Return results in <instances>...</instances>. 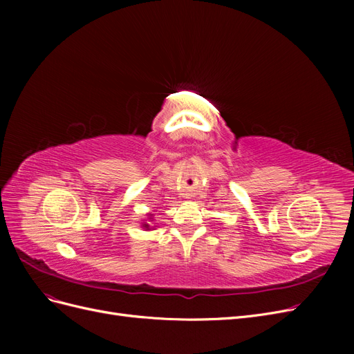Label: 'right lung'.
<instances>
[{"instance_id": "right-lung-1", "label": "right lung", "mask_w": 354, "mask_h": 354, "mask_svg": "<svg viewBox=\"0 0 354 354\" xmlns=\"http://www.w3.org/2000/svg\"><path fill=\"white\" fill-rule=\"evenodd\" d=\"M147 220H149V223L153 221V214H147ZM149 223L147 221H142V227L146 229V230H155L156 226H151V224H149Z\"/></svg>"}]
</instances>
